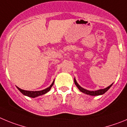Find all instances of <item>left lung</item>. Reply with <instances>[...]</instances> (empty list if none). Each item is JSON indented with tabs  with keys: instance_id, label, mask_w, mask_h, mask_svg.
Returning a JSON list of instances; mask_svg holds the SVG:
<instances>
[{
	"instance_id": "obj_1",
	"label": "left lung",
	"mask_w": 127,
	"mask_h": 127,
	"mask_svg": "<svg viewBox=\"0 0 127 127\" xmlns=\"http://www.w3.org/2000/svg\"><path fill=\"white\" fill-rule=\"evenodd\" d=\"M74 82H75V85H76V86L77 87L78 89H79L81 92H83V93L84 94H86L87 95H93V96H95V95H100L104 94L105 92H107V91L110 89V87L112 86V85H113V83H112L111 85H109V87L105 88V89H100V90H97V91H91L86 90V89H83V88H82V87L80 86V85H78V83L76 81V80H75V78H74Z\"/></svg>"
}]
</instances>
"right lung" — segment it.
I'll use <instances>...</instances> for the list:
<instances>
[{
	"instance_id": "obj_1",
	"label": "right lung",
	"mask_w": 127,
	"mask_h": 127,
	"mask_svg": "<svg viewBox=\"0 0 127 127\" xmlns=\"http://www.w3.org/2000/svg\"><path fill=\"white\" fill-rule=\"evenodd\" d=\"M54 80L53 81V82L52 83L51 85H50L49 87L46 88L44 90H42V91H25V90H23V89H21L20 88L18 87V89L19 90L21 93L25 95H27V96L30 97H32V98H35L36 97L40 96V95H44L45 94H46L47 92H48L49 91L51 90V87H52V85H54Z\"/></svg>"
}]
</instances>
